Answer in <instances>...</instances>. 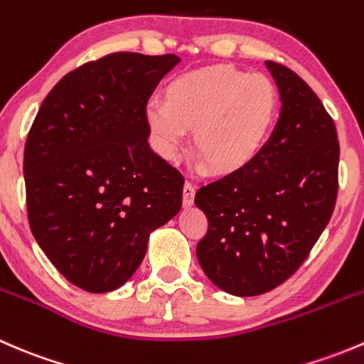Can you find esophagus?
<instances>
[{"instance_id":"esophagus-1","label":"esophagus","mask_w":364,"mask_h":364,"mask_svg":"<svg viewBox=\"0 0 364 364\" xmlns=\"http://www.w3.org/2000/svg\"><path fill=\"white\" fill-rule=\"evenodd\" d=\"M193 196H196V185L192 181L186 179L185 186H183V204L192 205L193 204Z\"/></svg>"}]
</instances>
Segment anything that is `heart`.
<instances>
[{
  "instance_id": "heart-1",
  "label": "heart",
  "mask_w": 364,
  "mask_h": 364,
  "mask_svg": "<svg viewBox=\"0 0 364 364\" xmlns=\"http://www.w3.org/2000/svg\"><path fill=\"white\" fill-rule=\"evenodd\" d=\"M278 107L273 80L264 73L215 65L172 79L167 100L146 105L156 149L178 159L196 127V146L216 168L247 164L262 148Z\"/></svg>"
}]
</instances>
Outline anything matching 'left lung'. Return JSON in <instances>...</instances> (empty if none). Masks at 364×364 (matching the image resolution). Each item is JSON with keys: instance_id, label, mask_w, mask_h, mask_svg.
I'll return each instance as SVG.
<instances>
[{"instance_id": "left-lung-1", "label": "left lung", "mask_w": 364, "mask_h": 364, "mask_svg": "<svg viewBox=\"0 0 364 364\" xmlns=\"http://www.w3.org/2000/svg\"><path fill=\"white\" fill-rule=\"evenodd\" d=\"M282 97L273 134L247 164L200 186L208 218L197 259L234 296L273 291L299 269L328 225L338 196V134L310 86L266 61Z\"/></svg>"}]
</instances>
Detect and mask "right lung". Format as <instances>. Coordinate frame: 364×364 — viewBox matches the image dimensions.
Listing matches in <instances>:
<instances>
[{
	"label": "right lung",
	"instance_id": "right-lung-1",
	"mask_svg": "<svg viewBox=\"0 0 364 364\" xmlns=\"http://www.w3.org/2000/svg\"><path fill=\"white\" fill-rule=\"evenodd\" d=\"M179 58L111 53L68 72L24 146L28 222L58 271L87 292L135 273L149 234L181 209L185 178L148 144L146 105Z\"/></svg>",
	"mask_w": 364,
	"mask_h": 364
}]
</instances>
